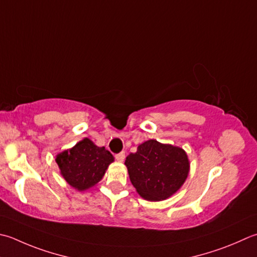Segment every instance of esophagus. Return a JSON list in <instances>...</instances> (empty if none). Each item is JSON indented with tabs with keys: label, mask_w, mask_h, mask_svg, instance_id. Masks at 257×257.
<instances>
[{
	"label": "esophagus",
	"mask_w": 257,
	"mask_h": 257,
	"mask_svg": "<svg viewBox=\"0 0 257 257\" xmlns=\"http://www.w3.org/2000/svg\"><path fill=\"white\" fill-rule=\"evenodd\" d=\"M124 157H125V156H124V153H123V152H121V153H119V154L115 155V159H117L118 162H120V163L123 162Z\"/></svg>",
	"instance_id": "34e87169"
}]
</instances>
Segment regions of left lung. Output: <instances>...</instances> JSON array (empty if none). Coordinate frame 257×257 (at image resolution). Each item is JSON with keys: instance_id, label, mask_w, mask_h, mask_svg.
I'll return each instance as SVG.
<instances>
[{"instance_id": "1", "label": "left lung", "mask_w": 257, "mask_h": 257, "mask_svg": "<svg viewBox=\"0 0 257 257\" xmlns=\"http://www.w3.org/2000/svg\"><path fill=\"white\" fill-rule=\"evenodd\" d=\"M130 182L142 197L160 202L177 193L188 177L190 163L185 150L155 139L138 146L124 162Z\"/></svg>"}]
</instances>
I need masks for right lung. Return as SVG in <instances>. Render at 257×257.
<instances>
[{
	"label": "right lung",
	"mask_w": 257,
	"mask_h": 257,
	"mask_svg": "<svg viewBox=\"0 0 257 257\" xmlns=\"http://www.w3.org/2000/svg\"><path fill=\"white\" fill-rule=\"evenodd\" d=\"M113 162L111 153L104 147H98L89 138H83L72 148L55 156L60 174L78 192H84L98 184Z\"/></svg>",
	"instance_id": "add662e5"
}]
</instances>
